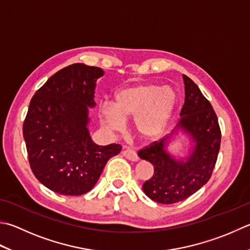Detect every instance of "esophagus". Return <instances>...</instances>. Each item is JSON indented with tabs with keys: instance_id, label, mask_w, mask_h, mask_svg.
<instances>
[{
	"instance_id": "1",
	"label": "esophagus",
	"mask_w": 250,
	"mask_h": 250,
	"mask_svg": "<svg viewBox=\"0 0 250 250\" xmlns=\"http://www.w3.org/2000/svg\"><path fill=\"white\" fill-rule=\"evenodd\" d=\"M122 154H123L126 159L130 160V161L137 162L138 160H139L138 155H137V152H136L134 149H130V148H123V150H122Z\"/></svg>"
}]
</instances>
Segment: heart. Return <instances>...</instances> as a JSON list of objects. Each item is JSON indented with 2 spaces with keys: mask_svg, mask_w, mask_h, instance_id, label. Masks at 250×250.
<instances>
[{
  "mask_svg": "<svg viewBox=\"0 0 250 250\" xmlns=\"http://www.w3.org/2000/svg\"><path fill=\"white\" fill-rule=\"evenodd\" d=\"M177 106V95L171 87L155 83H138L119 89L114 103L100 105L102 123L111 130L124 128L126 119L134 117L136 133L145 141L164 134Z\"/></svg>",
  "mask_w": 250,
  "mask_h": 250,
  "instance_id": "heart-1",
  "label": "heart"
}]
</instances>
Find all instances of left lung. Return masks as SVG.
I'll return each mask as SVG.
<instances>
[{
	"mask_svg": "<svg viewBox=\"0 0 250 250\" xmlns=\"http://www.w3.org/2000/svg\"><path fill=\"white\" fill-rule=\"evenodd\" d=\"M185 102L181 120L166 138L140 150L138 157L153 166L154 173L143 189L150 199L164 205L185 200L210 180L220 150L221 130L210 102L198 86L183 75ZM188 150L170 151L179 136Z\"/></svg>",
	"mask_w": 250,
	"mask_h": 250,
	"instance_id": "1",
	"label": "left lung"
}]
</instances>
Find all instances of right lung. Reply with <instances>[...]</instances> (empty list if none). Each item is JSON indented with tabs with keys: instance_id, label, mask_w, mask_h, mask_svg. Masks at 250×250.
I'll return each instance as SVG.
<instances>
[{
	"instance_id": "1",
	"label": "right lung",
	"mask_w": 250,
	"mask_h": 250,
	"mask_svg": "<svg viewBox=\"0 0 250 250\" xmlns=\"http://www.w3.org/2000/svg\"><path fill=\"white\" fill-rule=\"evenodd\" d=\"M100 67L76 63L51 76L32 97L22 134L32 172L42 185L66 196L92 189L120 145L91 139L89 109L96 106Z\"/></svg>"
}]
</instances>
